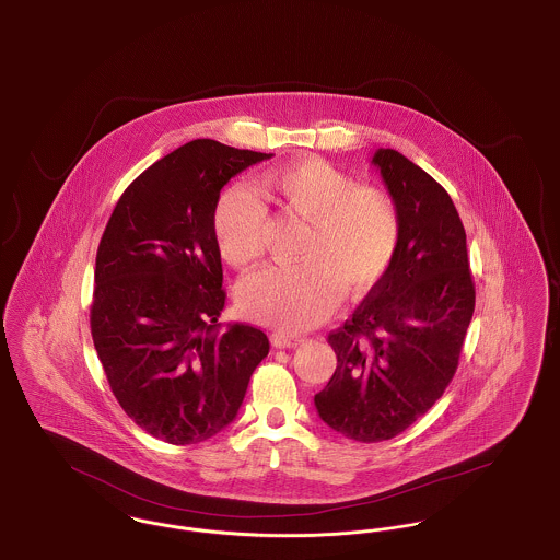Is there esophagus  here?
Wrapping results in <instances>:
<instances>
[{
  "mask_svg": "<svg viewBox=\"0 0 560 560\" xmlns=\"http://www.w3.org/2000/svg\"><path fill=\"white\" fill-rule=\"evenodd\" d=\"M270 342L275 348H295L298 345H302L304 340L302 338H295V336H288L285 331H275L270 336Z\"/></svg>",
  "mask_w": 560,
  "mask_h": 560,
  "instance_id": "1",
  "label": "esophagus"
}]
</instances>
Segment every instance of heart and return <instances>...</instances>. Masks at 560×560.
I'll use <instances>...</instances> for the list:
<instances>
[{"instance_id":"obj_1","label":"heart","mask_w":560,"mask_h":560,"mask_svg":"<svg viewBox=\"0 0 560 560\" xmlns=\"http://www.w3.org/2000/svg\"><path fill=\"white\" fill-rule=\"evenodd\" d=\"M306 222L298 249L302 262L258 270L240 288L243 317L283 331L319 325L342 290L373 288L390 267L399 245V212L393 197L354 180L317 158L267 170L256 192L226 188L212 213L213 240L233 267L254 265L265 247L267 208Z\"/></svg>"}]
</instances>
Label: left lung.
<instances>
[{
  "label": "left lung",
  "instance_id": "1",
  "mask_svg": "<svg viewBox=\"0 0 560 560\" xmlns=\"http://www.w3.org/2000/svg\"><path fill=\"white\" fill-rule=\"evenodd\" d=\"M372 163L399 212L386 275L327 342L338 368L315 395L319 418L342 436L377 443L400 434L441 399L475 313L466 231L452 197L395 149Z\"/></svg>",
  "mask_w": 560,
  "mask_h": 560
}]
</instances>
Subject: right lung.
Masks as SVG:
<instances>
[{"instance_id":"obj_1","label":"right lung","mask_w":560,"mask_h":560,"mask_svg":"<svg viewBox=\"0 0 560 560\" xmlns=\"http://www.w3.org/2000/svg\"><path fill=\"white\" fill-rule=\"evenodd\" d=\"M270 158L190 140L147 167L108 218L92 340L115 399L165 443H201L229 427L268 354L265 331L218 320L226 293L212 213L233 176Z\"/></svg>"}]
</instances>
